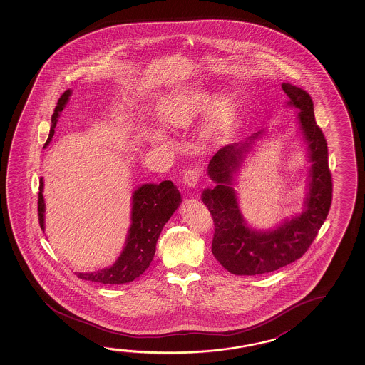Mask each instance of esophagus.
Segmentation results:
<instances>
[{"mask_svg": "<svg viewBox=\"0 0 365 365\" xmlns=\"http://www.w3.org/2000/svg\"><path fill=\"white\" fill-rule=\"evenodd\" d=\"M200 170H198L197 168H193V169H188V170H185V174H183V182H185V185H188V187H195V185H197L198 180H200Z\"/></svg>", "mask_w": 365, "mask_h": 365, "instance_id": "esophagus-1", "label": "esophagus"}]
</instances>
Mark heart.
Instances as JSON below:
<instances>
[{
    "label": "heart",
    "instance_id": "heart-1",
    "mask_svg": "<svg viewBox=\"0 0 365 365\" xmlns=\"http://www.w3.org/2000/svg\"><path fill=\"white\" fill-rule=\"evenodd\" d=\"M237 99L232 94L212 98L209 91L201 86L174 90L158 103L156 112L163 123L170 127L190 125L200 114L207 110L206 130L217 133L227 130L237 115ZM151 141L163 143L164 135L160 131L151 133Z\"/></svg>",
    "mask_w": 365,
    "mask_h": 365
}]
</instances>
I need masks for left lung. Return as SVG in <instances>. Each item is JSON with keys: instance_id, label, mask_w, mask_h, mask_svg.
I'll list each match as a JSON object with an SVG mask.
<instances>
[{"instance_id": "8db88e82", "label": "left lung", "mask_w": 365, "mask_h": 365, "mask_svg": "<svg viewBox=\"0 0 365 365\" xmlns=\"http://www.w3.org/2000/svg\"><path fill=\"white\" fill-rule=\"evenodd\" d=\"M281 88L287 104L298 110L299 125L308 145L309 192L304 211L282 222L274 230L258 232L247 225L240 214L234 174L259 131L240 144L221 148L210 160L207 173L216 182L202 192V201L212 216L215 233L211 251L224 269L233 275H261L297 261L308 251L329 215L332 201V177L329 168L327 143L317 125L313 102L305 90L289 83Z\"/></svg>"}]
</instances>
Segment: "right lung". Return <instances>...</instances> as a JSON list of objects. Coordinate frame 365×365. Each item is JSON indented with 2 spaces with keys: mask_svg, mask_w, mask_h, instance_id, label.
Returning a JSON list of instances; mask_svg holds the SVG:
<instances>
[{
  "mask_svg": "<svg viewBox=\"0 0 365 365\" xmlns=\"http://www.w3.org/2000/svg\"><path fill=\"white\" fill-rule=\"evenodd\" d=\"M71 96V90H66L61 96L52 115V127L44 148L48 146L54 135V128L60 114ZM43 178L39 180L38 193V216L39 225L44 230V198H43ZM180 193L170 180H164L159 185H143L132 195L131 227L128 229L125 248L108 269L96 272H75L78 279L93 281L106 285H120L138 279L148 269L155 255L156 242L162 229L174 211L178 209Z\"/></svg>",
  "mask_w": 365,
  "mask_h": 365,
  "instance_id": "1",
  "label": "right lung"
}]
</instances>
